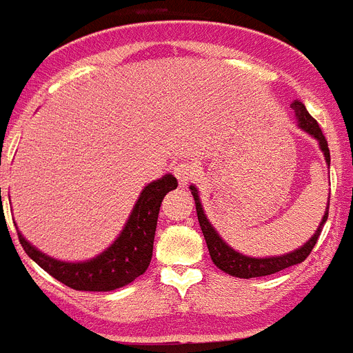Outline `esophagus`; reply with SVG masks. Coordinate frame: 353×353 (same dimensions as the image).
<instances>
[{
    "label": "esophagus",
    "instance_id": "1",
    "mask_svg": "<svg viewBox=\"0 0 353 353\" xmlns=\"http://www.w3.org/2000/svg\"><path fill=\"white\" fill-rule=\"evenodd\" d=\"M194 174H196V165H194V162L182 161L174 165V176L179 180L180 188H185L194 179Z\"/></svg>",
    "mask_w": 353,
    "mask_h": 353
}]
</instances>
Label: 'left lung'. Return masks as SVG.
<instances>
[{"mask_svg": "<svg viewBox=\"0 0 353 353\" xmlns=\"http://www.w3.org/2000/svg\"><path fill=\"white\" fill-rule=\"evenodd\" d=\"M291 107H293L294 116H296L298 128L318 141V146H320L321 153H323L327 168H330V152H328L327 139H325V135L321 134L320 125L316 123V119L311 114L307 112L305 105H303L300 99H294ZM189 189H191V194L192 198H194V203H196L198 221H200L201 232H203V237H205L207 248H209L212 263L221 271L228 273L230 276H237V279H254V276L273 275L276 271H282L289 266L303 263L312 252V248H314L316 241H318V237H320L321 234V228H323L325 221H327L328 218L327 203V209H325V214L323 218H321L320 225H318V228L314 230V236L309 237V241L303 243L300 248L293 250V252H289V254L284 255H273V257H250V255L239 254L237 250L232 248L227 241L219 236L218 230L210 225L205 210H203V205H201L200 200V192H198L196 185H189Z\"/></svg>", "mask_w": 353, "mask_h": 353, "instance_id": "8db88e82", "label": "left lung"}]
</instances>
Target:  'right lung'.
<instances>
[{
    "instance_id": "right-lung-1",
    "label": "right lung",
    "mask_w": 353,
    "mask_h": 353,
    "mask_svg": "<svg viewBox=\"0 0 353 353\" xmlns=\"http://www.w3.org/2000/svg\"><path fill=\"white\" fill-rule=\"evenodd\" d=\"M176 185L179 182L170 173L144 185L121 234L107 250L87 261L69 263L42 254L17 230L19 243L32 261L68 288L77 291H114L134 282L150 266L161 203Z\"/></svg>"
}]
</instances>
